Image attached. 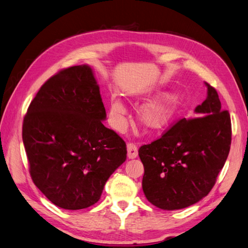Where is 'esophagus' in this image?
Instances as JSON below:
<instances>
[{
    "mask_svg": "<svg viewBox=\"0 0 248 248\" xmlns=\"http://www.w3.org/2000/svg\"><path fill=\"white\" fill-rule=\"evenodd\" d=\"M126 150H128V157L130 159H133V158H136L138 155V151H137V147L132 142H129L126 144Z\"/></svg>",
    "mask_w": 248,
    "mask_h": 248,
    "instance_id": "esophagus-1",
    "label": "esophagus"
}]
</instances>
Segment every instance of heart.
Instances as JSON below:
<instances>
[{"label": "heart", "instance_id": "obj_1", "mask_svg": "<svg viewBox=\"0 0 248 248\" xmlns=\"http://www.w3.org/2000/svg\"><path fill=\"white\" fill-rule=\"evenodd\" d=\"M178 108L179 103L175 96H167L141 108L138 112V117L145 128L157 130L170 122V119L178 111ZM110 109L114 122L116 124H119L125 114L124 104L117 98H112Z\"/></svg>", "mask_w": 248, "mask_h": 248}]
</instances>
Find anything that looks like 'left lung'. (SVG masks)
<instances>
[{"instance_id":"obj_1","label":"left lung","mask_w":248,"mask_h":248,"mask_svg":"<svg viewBox=\"0 0 248 248\" xmlns=\"http://www.w3.org/2000/svg\"><path fill=\"white\" fill-rule=\"evenodd\" d=\"M207 97L160 138L138 150L144 168L142 189L152 204L166 211L187 207L214 187L230 153L232 123L221 110L216 89L205 82Z\"/></svg>"}]
</instances>
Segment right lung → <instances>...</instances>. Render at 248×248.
<instances>
[{"mask_svg":"<svg viewBox=\"0 0 248 248\" xmlns=\"http://www.w3.org/2000/svg\"><path fill=\"white\" fill-rule=\"evenodd\" d=\"M92 69L61 70L44 84L23 122V142L34 185L56 206L96 203L109 177L126 159V145L108 129Z\"/></svg>","mask_w":248,"mask_h":248,"instance_id":"right-lung-1","label":"right lung"}]
</instances>
